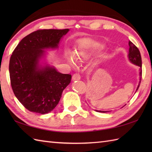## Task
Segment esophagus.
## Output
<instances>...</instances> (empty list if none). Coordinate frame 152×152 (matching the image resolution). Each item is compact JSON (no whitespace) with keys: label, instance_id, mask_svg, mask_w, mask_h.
Listing matches in <instances>:
<instances>
[{"label":"esophagus","instance_id":"esophagus-1","mask_svg":"<svg viewBox=\"0 0 152 152\" xmlns=\"http://www.w3.org/2000/svg\"><path fill=\"white\" fill-rule=\"evenodd\" d=\"M72 80H80V78H81V76H80V75L79 74L76 73V74H74V75L72 76Z\"/></svg>","mask_w":152,"mask_h":152}]
</instances>
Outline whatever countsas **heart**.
Returning <instances> with one entry per match:
<instances>
[{
  "mask_svg": "<svg viewBox=\"0 0 152 152\" xmlns=\"http://www.w3.org/2000/svg\"><path fill=\"white\" fill-rule=\"evenodd\" d=\"M105 48L104 44L95 40L86 38L80 42L75 52L66 50L64 53V57L71 66L75 68L77 61L80 63L88 62L101 53ZM99 64L98 62L96 63L95 66H97Z\"/></svg>",
  "mask_w": 152,
  "mask_h": 152,
  "instance_id": "b5f03b06",
  "label": "heart"
}]
</instances>
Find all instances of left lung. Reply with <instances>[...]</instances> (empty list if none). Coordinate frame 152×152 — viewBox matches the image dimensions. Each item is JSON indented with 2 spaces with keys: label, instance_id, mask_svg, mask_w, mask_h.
<instances>
[{
  "label": "left lung",
  "instance_id": "obj_1",
  "mask_svg": "<svg viewBox=\"0 0 152 152\" xmlns=\"http://www.w3.org/2000/svg\"><path fill=\"white\" fill-rule=\"evenodd\" d=\"M129 54H128V58L131 63L138 66L139 67V82H138V85L137 86V88L136 91L138 90V88L140 86V83L142 79V59L139 50L138 49L137 47L135 45L131 42V41H129ZM126 105V104H125ZM99 112H108L109 111H101V110H96Z\"/></svg>",
  "mask_w": 152,
  "mask_h": 152
}]
</instances>
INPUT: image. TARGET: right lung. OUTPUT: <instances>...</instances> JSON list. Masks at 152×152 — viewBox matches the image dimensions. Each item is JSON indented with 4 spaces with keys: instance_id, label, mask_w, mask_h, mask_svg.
<instances>
[{
    "instance_id": "right-lung-1",
    "label": "right lung",
    "mask_w": 152,
    "mask_h": 152,
    "mask_svg": "<svg viewBox=\"0 0 152 152\" xmlns=\"http://www.w3.org/2000/svg\"><path fill=\"white\" fill-rule=\"evenodd\" d=\"M66 29L38 30L20 41L10 59L9 72L13 91L30 112L48 114L56 107L72 76L58 72L46 62L45 50L57 49Z\"/></svg>"
}]
</instances>
